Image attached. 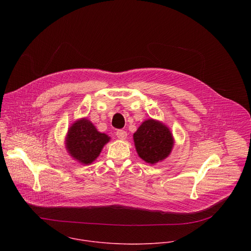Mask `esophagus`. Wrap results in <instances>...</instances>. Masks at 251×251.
I'll list each match as a JSON object with an SVG mask.
<instances>
[{"instance_id":"esophagus-1","label":"esophagus","mask_w":251,"mask_h":251,"mask_svg":"<svg viewBox=\"0 0 251 251\" xmlns=\"http://www.w3.org/2000/svg\"><path fill=\"white\" fill-rule=\"evenodd\" d=\"M116 136H117L118 139L124 140V139H126V137H127V132L124 131V130H118V131L116 132Z\"/></svg>"}]
</instances>
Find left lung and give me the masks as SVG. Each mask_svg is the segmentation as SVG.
<instances>
[{"instance_id":"8db88e82","label":"left lung","mask_w":251,"mask_h":251,"mask_svg":"<svg viewBox=\"0 0 251 251\" xmlns=\"http://www.w3.org/2000/svg\"><path fill=\"white\" fill-rule=\"evenodd\" d=\"M133 139L139 157L151 165L166 159L174 146V138L170 129L154 119L143 122L134 133Z\"/></svg>"}]
</instances>
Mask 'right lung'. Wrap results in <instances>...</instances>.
Here are the masks:
<instances>
[{
  "label": "right lung",
  "mask_w": 251,
  "mask_h": 251,
  "mask_svg": "<svg viewBox=\"0 0 251 251\" xmlns=\"http://www.w3.org/2000/svg\"><path fill=\"white\" fill-rule=\"evenodd\" d=\"M110 137L97 131L86 118L75 121L68 129L65 146L68 154L83 165H89L100 155Z\"/></svg>",
  "instance_id": "1"
}]
</instances>
